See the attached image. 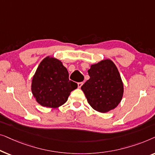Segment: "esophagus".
I'll use <instances>...</instances> for the list:
<instances>
[{"label":"esophagus","mask_w":155,"mask_h":155,"mask_svg":"<svg viewBox=\"0 0 155 155\" xmlns=\"http://www.w3.org/2000/svg\"><path fill=\"white\" fill-rule=\"evenodd\" d=\"M83 84H84V83H83V82H78V88H80L82 86Z\"/></svg>","instance_id":"obj_1"}]
</instances>
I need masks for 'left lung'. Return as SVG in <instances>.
I'll use <instances>...</instances> for the list:
<instances>
[{"label": "left lung", "mask_w": 155, "mask_h": 155, "mask_svg": "<svg viewBox=\"0 0 155 155\" xmlns=\"http://www.w3.org/2000/svg\"><path fill=\"white\" fill-rule=\"evenodd\" d=\"M90 78L81 86L89 104L100 112H107L117 107L123 97L124 86L116 65L110 60L92 64Z\"/></svg>", "instance_id": "1"}]
</instances>
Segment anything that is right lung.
Instances as JSON below:
<instances>
[{
	"label": "right lung",
	"instance_id": "1",
	"mask_svg": "<svg viewBox=\"0 0 155 155\" xmlns=\"http://www.w3.org/2000/svg\"><path fill=\"white\" fill-rule=\"evenodd\" d=\"M78 87L69 79L66 67L58 59L47 57L41 61L32 79L31 91L36 101L46 107L57 108L67 102Z\"/></svg>",
	"mask_w": 155,
	"mask_h": 155
}]
</instances>
